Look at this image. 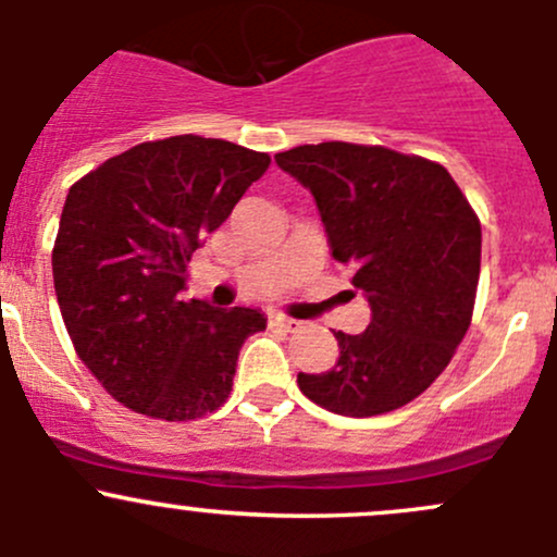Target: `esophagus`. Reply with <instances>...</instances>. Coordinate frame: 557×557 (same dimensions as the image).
Masks as SVG:
<instances>
[{
    "instance_id": "obj_1",
    "label": "esophagus",
    "mask_w": 557,
    "mask_h": 557,
    "mask_svg": "<svg viewBox=\"0 0 557 557\" xmlns=\"http://www.w3.org/2000/svg\"><path fill=\"white\" fill-rule=\"evenodd\" d=\"M269 323L277 325V329H283V331H294V329H299V320L288 318V314H283V312L269 314Z\"/></svg>"
}]
</instances>
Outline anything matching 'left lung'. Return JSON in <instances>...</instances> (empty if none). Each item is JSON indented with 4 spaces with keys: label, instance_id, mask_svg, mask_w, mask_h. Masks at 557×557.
Listing matches in <instances>:
<instances>
[{
    "label": "left lung",
    "instance_id": "8db88e82",
    "mask_svg": "<svg viewBox=\"0 0 557 557\" xmlns=\"http://www.w3.org/2000/svg\"><path fill=\"white\" fill-rule=\"evenodd\" d=\"M318 201L331 256L372 307L361 334L334 331L339 361L299 372L310 401L372 418L418 398L466 336L480 283L482 228L450 172L383 145L320 143L274 156Z\"/></svg>",
    "mask_w": 557,
    "mask_h": 557
}]
</instances>
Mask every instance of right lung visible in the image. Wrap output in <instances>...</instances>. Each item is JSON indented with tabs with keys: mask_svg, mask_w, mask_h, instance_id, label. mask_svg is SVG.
Listing matches in <instances>:
<instances>
[{
	"mask_svg": "<svg viewBox=\"0 0 557 557\" xmlns=\"http://www.w3.org/2000/svg\"><path fill=\"white\" fill-rule=\"evenodd\" d=\"M272 159L196 134L134 145L70 188L53 285L77 358L115 401L156 420H196L228 398L258 310L180 301L190 252Z\"/></svg>",
	"mask_w": 557,
	"mask_h": 557,
	"instance_id": "right-lung-1",
	"label": "right lung"
}]
</instances>
